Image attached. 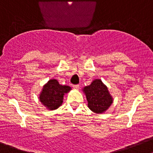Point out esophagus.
Returning a JSON list of instances; mask_svg holds the SVG:
<instances>
[{
    "label": "esophagus",
    "instance_id": "34e87169",
    "mask_svg": "<svg viewBox=\"0 0 153 153\" xmlns=\"http://www.w3.org/2000/svg\"><path fill=\"white\" fill-rule=\"evenodd\" d=\"M73 88L75 89V90H78L80 88V86L78 85H73Z\"/></svg>",
    "mask_w": 153,
    "mask_h": 153
}]
</instances>
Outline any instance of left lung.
Listing matches in <instances>:
<instances>
[{
  "mask_svg": "<svg viewBox=\"0 0 153 153\" xmlns=\"http://www.w3.org/2000/svg\"><path fill=\"white\" fill-rule=\"evenodd\" d=\"M88 100L89 109L96 114H103L112 104L113 97L107 87L100 79H94L82 89Z\"/></svg>",
  "mask_w": 153,
  "mask_h": 153,
  "instance_id": "left-lung-1",
  "label": "left lung"
}]
</instances>
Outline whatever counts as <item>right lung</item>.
I'll use <instances>...</instances> for the list:
<instances>
[{"label":"right lung","instance_id":"add662e5","mask_svg":"<svg viewBox=\"0 0 153 153\" xmlns=\"http://www.w3.org/2000/svg\"><path fill=\"white\" fill-rule=\"evenodd\" d=\"M71 90V87L60 85L56 79H50L43 85L39 94V100L46 109L54 111L62 105L64 95Z\"/></svg>","mask_w":153,"mask_h":153}]
</instances>
